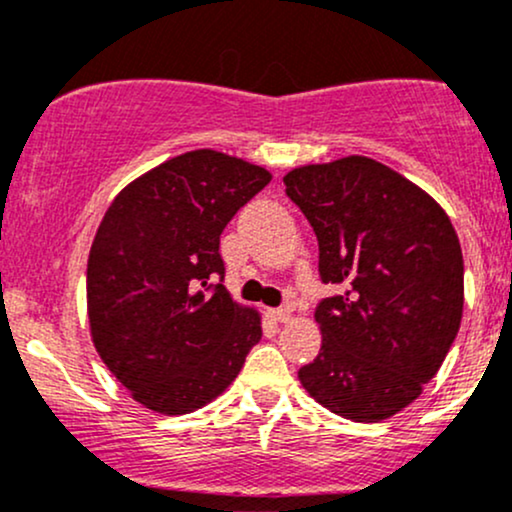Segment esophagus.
Listing matches in <instances>:
<instances>
[{"label":"esophagus","instance_id":"34e87169","mask_svg":"<svg viewBox=\"0 0 512 512\" xmlns=\"http://www.w3.org/2000/svg\"><path fill=\"white\" fill-rule=\"evenodd\" d=\"M272 317H274V320H279V322H286L291 317V308H289V305H281V308H274L272 310Z\"/></svg>","mask_w":512,"mask_h":512}]
</instances>
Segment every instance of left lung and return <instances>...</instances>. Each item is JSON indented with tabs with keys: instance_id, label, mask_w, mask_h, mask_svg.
Segmentation results:
<instances>
[{
	"instance_id": "left-lung-1",
	"label": "left lung",
	"mask_w": 512,
	"mask_h": 512,
	"mask_svg": "<svg viewBox=\"0 0 512 512\" xmlns=\"http://www.w3.org/2000/svg\"><path fill=\"white\" fill-rule=\"evenodd\" d=\"M286 197L313 226L322 346L298 370L310 397L351 421H383L421 395L462 320L464 264L436 199L366 156L303 166Z\"/></svg>"
}]
</instances>
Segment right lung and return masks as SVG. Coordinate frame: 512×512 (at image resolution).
Masks as SVG:
<instances>
[{"label": "right lung", "instance_id": "add662e5", "mask_svg": "<svg viewBox=\"0 0 512 512\" xmlns=\"http://www.w3.org/2000/svg\"><path fill=\"white\" fill-rule=\"evenodd\" d=\"M269 180L260 166L199 149L149 170L105 211L88 255V322L103 363L144 407H204L260 342V315L221 284L219 245Z\"/></svg>", "mask_w": 512, "mask_h": 512}]
</instances>
